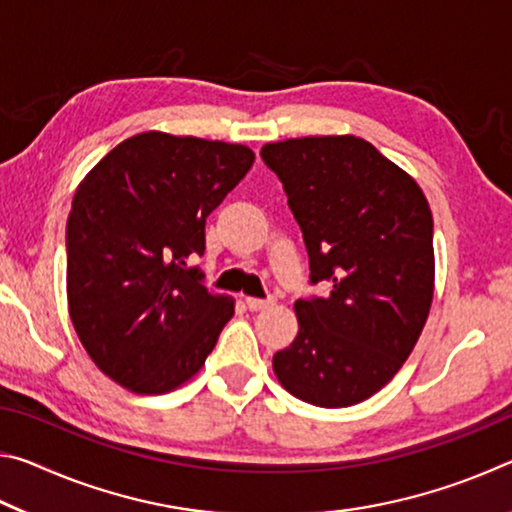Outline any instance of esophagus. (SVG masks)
I'll list each match as a JSON object with an SVG mask.
<instances>
[{
	"label": "esophagus",
	"instance_id": "obj_1",
	"mask_svg": "<svg viewBox=\"0 0 512 512\" xmlns=\"http://www.w3.org/2000/svg\"><path fill=\"white\" fill-rule=\"evenodd\" d=\"M273 305H275L273 298H246V307L250 311H264Z\"/></svg>",
	"mask_w": 512,
	"mask_h": 512
}]
</instances>
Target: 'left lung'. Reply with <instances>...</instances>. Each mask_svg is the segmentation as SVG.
I'll return each mask as SVG.
<instances>
[{
    "label": "left lung",
    "instance_id": "left-lung-1",
    "mask_svg": "<svg viewBox=\"0 0 512 512\" xmlns=\"http://www.w3.org/2000/svg\"><path fill=\"white\" fill-rule=\"evenodd\" d=\"M309 255V284L329 296L296 300L298 336L275 352L280 384L302 402H363L409 357L433 298V219L418 183L354 135L266 144Z\"/></svg>",
    "mask_w": 512,
    "mask_h": 512
}]
</instances>
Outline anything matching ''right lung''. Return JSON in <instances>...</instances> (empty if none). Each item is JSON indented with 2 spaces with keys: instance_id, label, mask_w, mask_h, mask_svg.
Wrapping results in <instances>:
<instances>
[{
  "instance_id": "add662e5",
  "label": "right lung",
  "mask_w": 512,
  "mask_h": 512,
  "mask_svg": "<svg viewBox=\"0 0 512 512\" xmlns=\"http://www.w3.org/2000/svg\"><path fill=\"white\" fill-rule=\"evenodd\" d=\"M248 146L140 133L74 194L67 302L92 361L135 393H167L207 359L235 314L203 271L205 219L253 167Z\"/></svg>"
}]
</instances>
